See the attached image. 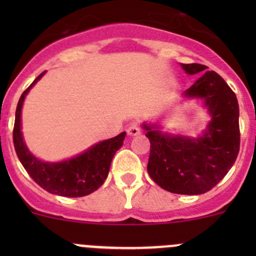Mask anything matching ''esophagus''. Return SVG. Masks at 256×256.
Returning a JSON list of instances; mask_svg holds the SVG:
<instances>
[{
    "instance_id": "obj_1",
    "label": "esophagus",
    "mask_w": 256,
    "mask_h": 256,
    "mask_svg": "<svg viewBox=\"0 0 256 256\" xmlns=\"http://www.w3.org/2000/svg\"><path fill=\"white\" fill-rule=\"evenodd\" d=\"M140 132H141L140 126L136 125V124H132V125H131V126H128V135H130V136H138Z\"/></svg>"
}]
</instances>
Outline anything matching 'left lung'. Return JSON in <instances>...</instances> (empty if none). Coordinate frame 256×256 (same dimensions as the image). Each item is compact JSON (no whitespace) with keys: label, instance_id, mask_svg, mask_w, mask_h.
<instances>
[{"label":"left lung","instance_id":"obj_1","mask_svg":"<svg viewBox=\"0 0 256 256\" xmlns=\"http://www.w3.org/2000/svg\"><path fill=\"white\" fill-rule=\"evenodd\" d=\"M190 76L203 73L187 98L204 100L212 120L197 138L162 134L146 125L150 140L147 172L161 188L177 194H202L218 184L236 162L240 147L239 105L236 94L216 72L202 64H182Z\"/></svg>","mask_w":256,"mask_h":256}]
</instances>
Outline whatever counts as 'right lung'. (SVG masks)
<instances>
[{"mask_svg":"<svg viewBox=\"0 0 256 256\" xmlns=\"http://www.w3.org/2000/svg\"><path fill=\"white\" fill-rule=\"evenodd\" d=\"M44 73L38 76L20 98L14 128V150L27 174L43 190L63 197H84L96 190L106 180L114 154L122 146L126 132L94 144L84 154L63 162H43L33 156L20 132V112L27 92Z\"/></svg>","mask_w":256,"mask_h":256,"instance_id":"1","label":"right lung"}]
</instances>
